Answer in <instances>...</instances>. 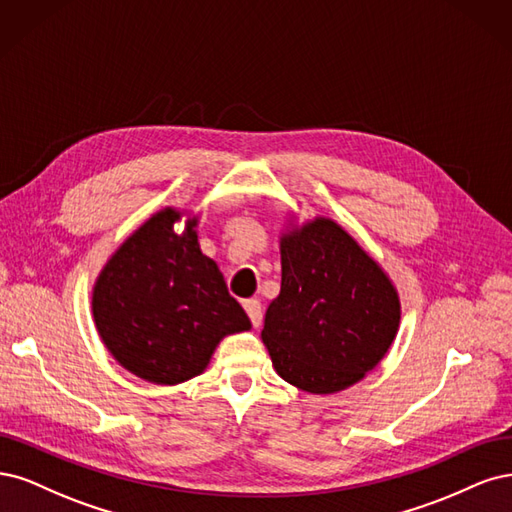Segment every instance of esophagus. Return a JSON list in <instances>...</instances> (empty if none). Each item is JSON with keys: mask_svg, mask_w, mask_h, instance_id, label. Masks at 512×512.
<instances>
[{"mask_svg": "<svg viewBox=\"0 0 512 512\" xmlns=\"http://www.w3.org/2000/svg\"><path fill=\"white\" fill-rule=\"evenodd\" d=\"M242 306H244V310H246V315H249V319H251L253 327H259V325H261V317H263V312H261V302L251 298V300H244V302H242Z\"/></svg>", "mask_w": 512, "mask_h": 512, "instance_id": "obj_1", "label": "esophagus"}]
</instances>
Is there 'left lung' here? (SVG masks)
I'll list each match as a JSON object with an SVG mask.
<instances>
[{"instance_id": "left-lung-1", "label": "left lung", "mask_w": 512, "mask_h": 512, "mask_svg": "<svg viewBox=\"0 0 512 512\" xmlns=\"http://www.w3.org/2000/svg\"><path fill=\"white\" fill-rule=\"evenodd\" d=\"M280 268V293L261 329L278 376L317 395L359 383L400 327V295L387 272L327 217L289 219Z\"/></svg>"}]
</instances>
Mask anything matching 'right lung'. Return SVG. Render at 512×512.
<instances>
[{
    "instance_id": "add662e5",
    "label": "right lung",
    "mask_w": 512,
    "mask_h": 512,
    "mask_svg": "<svg viewBox=\"0 0 512 512\" xmlns=\"http://www.w3.org/2000/svg\"><path fill=\"white\" fill-rule=\"evenodd\" d=\"M185 220L178 235L173 225ZM93 321L119 364L155 385L202 374L219 342L251 329L217 263L197 242V214L163 208L144 221L97 276Z\"/></svg>"
}]
</instances>
